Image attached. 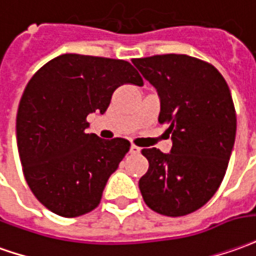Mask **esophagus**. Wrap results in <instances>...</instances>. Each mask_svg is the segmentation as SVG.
<instances>
[{
  "label": "esophagus",
  "mask_w": 256,
  "mask_h": 256,
  "mask_svg": "<svg viewBox=\"0 0 256 256\" xmlns=\"http://www.w3.org/2000/svg\"><path fill=\"white\" fill-rule=\"evenodd\" d=\"M140 151L141 150L137 146H134V144H132V146H130V152L132 154H138Z\"/></svg>",
  "instance_id": "34e87169"
}]
</instances>
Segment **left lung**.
Returning <instances> with one entry per match:
<instances>
[{
	"label": "left lung",
	"mask_w": 256,
	"mask_h": 256,
	"mask_svg": "<svg viewBox=\"0 0 256 256\" xmlns=\"http://www.w3.org/2000/svg\"><path fill=\"white\" fill-rule=\"evenodd\" d=\"M132 62L156 88L158 122L172 134L169 154L141 151L150 164L138 182L141 196L160 215H188L214 196L228 169L237 128L228 86L215 66L188 55Z\"/></svg>",
	"instance_id": "left-lung-1"
}]
</instances>
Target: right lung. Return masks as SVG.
Here are the masks:
<instances>
[{"mask_svg":"<svg viewBox=\"0 0 256 256\" xmlns=\"http://www.w3.org/2000/svg\"><path fill=\"white\" fill-rule=\"evenodd\" d=\"M123 84L142 86L126 60L64 54L26 86L16 116L18 151L30 190L54 214L76 218L97 208L128 151L124 138L86 133L87 116L104 114Z\"/></svg>","mask_w":256,"mask_h":256,"instance_id":"add662e5","label":"right lung"}]
</instances>
